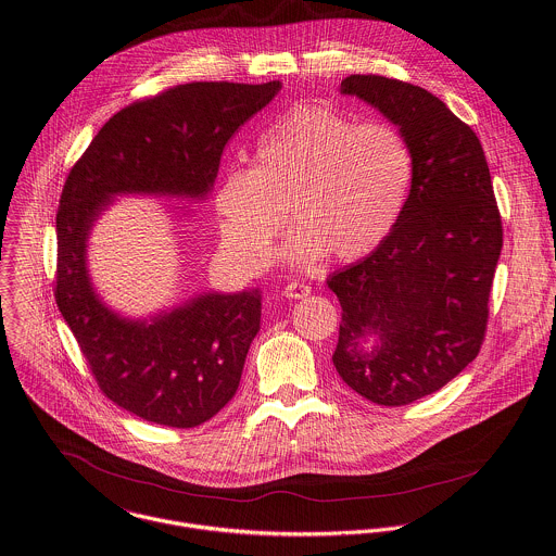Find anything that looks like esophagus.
I'll use <instances>...</instances> for the list:
<instances>
[{
  "instance_id": "esophagus-1",
  "label": "esophagus",
  "mask_w": 556,
  "mask_h": 556,
  "mask_svg": "<svg viewBox=\"0 0 556 556\" xmlns=\"http://www.w3.org/2000/svg\"><path fill=\"white\" fill-rule=\"evenodd\" d=\"M312 294V288L303 281H290L286 288H283V296L288 299H305Z\"/></svg>"
}]
</instances>
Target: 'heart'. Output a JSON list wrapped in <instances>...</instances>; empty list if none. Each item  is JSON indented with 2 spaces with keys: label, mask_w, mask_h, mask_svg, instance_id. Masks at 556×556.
I'll return each instance as SVG.
<instances>
[{
  "label": "heart",
  "mask_w": 556,
  "mask_h": 556,
  "mask_svg": "<svg viewBox=\"0 0 556 556\" xmlns=\"http://www.w3.org/2000/svg\"><path fill=\"white\" fill-rule=\"evenodd\" d=\"M413 176V150L395 126L299 105L257 139L253 167L225 172L215 195L223 244L242 266L262 270L290 213L292 262L327 253L363 260L397 227Z\"/></svg>",
  "instance_id": "heart-1"
}]
</instances>
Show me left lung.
<instances>
[{"instance_id": "1", "label": "left lung", "mask_w": 556, "mask_h": 556, "mask_svg": "<svg viewBox=\"0 0 556 556\" xmlns=\"http://www.w3.org/2000/svg\"><path fill=\"white\" fill-rule=\"evenodd\" d=\"M341 94L400 126L415 176L384 244L327 279L343 312L333 365L365 400L404 406L479 354L503 225L481 141L439 97L380 75H350Z\"/></svg>"}]
</instances>
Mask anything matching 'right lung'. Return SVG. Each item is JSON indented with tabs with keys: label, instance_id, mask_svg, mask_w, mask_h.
Masks as SVG:
<instances>
[{
	"label": "right lung",
	"instance_id": "right-lung-1",
	"mask_svg": "<svg viewBox=\"0 0 556 556\" xmlns=\"http://www.w3.org/2000/svg\"><path fill=\"white\" fill-rule=\"evenodd\" d=\"M279 90V81H195L137 101L97 132L66 178L55 303L101 391L143 421L185 430L222 410L260 331L262 294L204 292L150 320L122 318L90 281V229L115 195L206 198L229 137Z\"/></svg>",
	"mask_w": 556,
	"mask_h": 556
}]
</instances>
